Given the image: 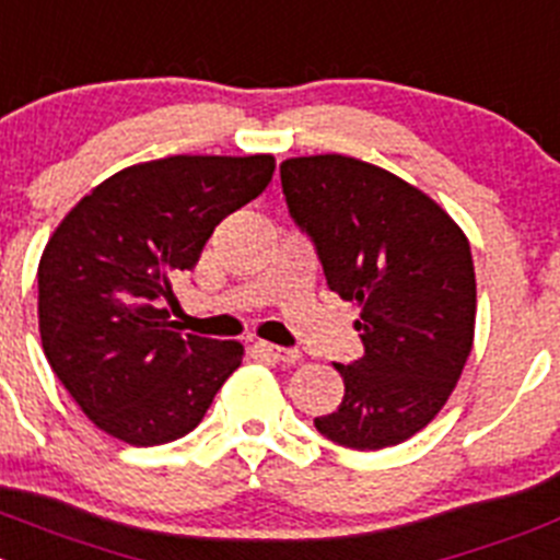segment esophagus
<instances>
[{"label":"esophagus","mask_w":560,"mask_h":560,"mask_svg":"<svg viewBox=\"0 0 560 560\" xmlns=\"http://www.w3.org/2000/svg\"><path fill=\"white\" fill-rule=\"evenodd\" d=\"M256 351L262 353V357L273 359V362H279V364L301 362V351H298V348H279V345H270V342H256Z\"/></svg>","instance_id":"obj_1"}]
</instances>
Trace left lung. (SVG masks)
<instances>
[{"label": "left lung", "mask_w": 560, "mask_h": 560, "mask_svg": "<svg viewBox=\"0 0 560 560\" xmlns=\"http://www.w3.org/2000/svg\"><path fill=\"white\" fill-rule=\"evenodd\" d=\"M279 171L328 287L362 310L364 357L334 364L345 398L315 428L353 451L400 445L442 411L472 351L467 234L420 187L357 156H292Z\"/></svg>", "instance_id": "8db88e82"}]
</instances>
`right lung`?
Returning a JSON list of instances; mask_svg holds the SVG:
<instances>
[{
  "instance_id": "obj_1",
  "label": "right lung",
  "mask_w": 560,
  "mask_h": 560,
  "mask_svg": "<svg viewBox=\"0 0 560 560\" xmlns=\"http://www.w3.org/2000/svg\"><path fill=\"white\" fill-rule=\"evenodd\" d=\"M273 168V154L140 162L57 223L38 265L40 345L98 431L135 447L174 442L240 368L243 345L174 331L162 301Z\"/></svg>"
}]
</instances>
